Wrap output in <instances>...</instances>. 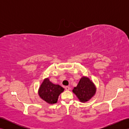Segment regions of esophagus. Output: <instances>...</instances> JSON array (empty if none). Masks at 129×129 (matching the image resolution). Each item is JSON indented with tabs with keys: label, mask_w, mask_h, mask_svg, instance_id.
<instances>
[{
	"label": "esophagus",
	"mask_w": 129,
	"mask_h": 129,
	"mask_svg": "<svg viewBox=\"0 0 129 129\" xmlns=\"http://www.w3.org/2000/svg\"><path fill=\"white\" fill-rule=\"evenodd\" d=\"M65 89H66L67 90H70V87L69 86H65Z\"/></svg>",
	"instance_id": "34e87169"
}]
</instances>
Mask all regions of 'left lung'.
Returning a JSON list of instances; mask_svg holds the SVG:
<instances>
[{"label":"left lung","instance_id":"8db88e82","mask_svg":"<svg viewBox=\"0 0 129 129\" xmlns=\"http://www.w3.org/2000/svg\"><path fill=\"white\" fill-rule=\"evenodd\" d=\"M96 91V88L94 83L89 78L84 76L80 79L77 86L73 90V93L81 103H85L91 99L95 95Z\"/></svg>","mask_w":129,"mask_h":129}]
</instances>
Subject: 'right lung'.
Segmentation results:
<instances>
[{
	"label": "right lung",
	"instance_id": "1",
	"mask_svg": "<svg viewBox=\"0 0 129 129\" xmlns=\"http://www.w3.org/2000/svg\"><path fill=\"white\" fill-rule=\"evenodd\" d=\"M64 89L59 85L52 83L49 78H45L38 90L39 96L43 100L50 104L57 103L59 95L64 91Z\"/></svg>",
	"mask_w": 129,
	"mask_h": 129
}]
</instances>
